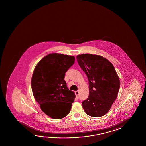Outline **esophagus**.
Listing matches in <instances>:
<instances>
[{
	"label": "esophagus",
	"mask_w": 146,
	"mask_h": 146,
	"mask_svg": "<svg viewBox=\"0 0 146 146\" xmlns=\"http://www.w3.org/2000/svg\"><path fill=\"white\" fill-rule=\"evenodd\" d=\"M75 95H76V96L78 97V95H79V92H78V91H76V92H75Z\"/></svg>",
	"instance_id": "1"
}]
</instances>
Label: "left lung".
Returning <instances> with one entry per match:
<instances>
[{
  "label": "left lung",
  "mask_w": 146,
  "mask_h": 146,
  "mask_svg": "<svg viewBox=\"0 0 146 146\" xmlns=\"http://www.w3.org/2000/svg\"><path fill=\"white\" fill-rule=\"evenodd\" d=\"M76 59L89 82L88 98L82 102L84 110L89 116H104L115 100L120 87L114 67L108 60L96 54H79Z\"/></svg>",
  "instance_id": "left-lung-1"
}]
</instances>
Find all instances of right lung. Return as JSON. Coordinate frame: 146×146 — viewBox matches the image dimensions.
<instances>
[{"label": "right lung", "instance_id": "right-lung-1", "mask_svg": "<svg viewBox=\"0 0 146 146\" xmlns=\"http://www.w3.org/2000/svg\"><path fill=\"white\" fill-rule=\"evenodd\" d=\"M74 61V56L52 53L44 57L34 68L31 80L33 96L42 111L53 119L68 115L75 98L64 80Z\"/></svg>", "mask_w": 146, "mask_h": 146}]
</instances>
